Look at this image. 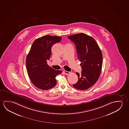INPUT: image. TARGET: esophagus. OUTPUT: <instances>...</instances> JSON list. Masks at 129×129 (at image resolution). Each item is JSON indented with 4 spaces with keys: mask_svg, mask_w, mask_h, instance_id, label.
Here are the masks:
<instances>
[{
    "mask_svg": "<svg viewBox=\"0 0 129 129\" xmlns=\"http://www.w3.org/2000/svg\"><path fill=\"white\" fill-rule=\"evenodd\" d=\"M63 72L64 73V74H66V75H68V74H70V72L67 71H66V70H64Z\"/></svg>",
    "mask_w": 129,
    "mask_h": 129,
    "instance_id": "1",
    "label": "esophagus"
}]
</instances>
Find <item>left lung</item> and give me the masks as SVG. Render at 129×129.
Wrapping results in <instances>:
<instances>
[{"instance_id":"left-lung-1","label":"left lung","mask_w":129,"mask_h":129,"mask_svg":"<svg viewBox=\"0 0 129 129\" xmlns=\"http://www.w3.org/2000/svg\"><path fill=\"white\" fill-rule=\"evenodd\" d=\"M68 38L76 45L78 59L81 62L82 72L80 74L76 72L78 80L73 86L78 90H87L98 80L102 66V52L95 40L85 34L79 33Z\"/></svg>"}]
</instances>
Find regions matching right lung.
<instances>
[{"label":"right lung","instance_id":"obj_1","mask_svg":"<svg viewBox=\"0 0 129 129\" xmlns=\"http://www.w3.org/2000/svg\"><path fill=\"white\" fill-rule=\"evenodd\" d=\"M61 40V37L46 35L36 39L32 44L27 55L26 66L31 81L37 88L48 90L56 84L55 77L62 71L49 67L47 60L51 55V47Z\"/></svg>","mask_w":129,"mask_h":129}]
</instances>
